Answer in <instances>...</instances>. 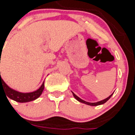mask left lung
Wrapping results in <instances>:
<instances>
[{"instance_id":"obj_1","label":"left lung","mask_w":135,"mask_h":135,"mask_svg":"<svg viewBox=\"0 0 135 135\" xmlns=\"http://www.w3.org/2000/svg\"><path fill=\"white\" fill-rule=\"evenodd\" d=\"M72 93H73V95L74 97L75 98V99H76V100H77L78 101L80 102V103H84V104H87V105H90V106H98V105H100V104H104V103H105L107 101V100H109V99H110V97H111L112 95H113V93H112V94H110V96L108 97L107 98H106V99H104V100H100V101L96 102V103H89V102H86V101H85V100H83V99H80V98H79V97L76 96V94H75V93H73V92H72Z\"/></svg>"}]
</instances>
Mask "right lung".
I'll return each instance as SVG.
<instances>
[{"label": "right lung", "mask_w": 135, "mask_h": 135, "mask_svg": "<svg viewBox=\"0 0 135 135\" xmlns=\"http://www.w3.org/2000/svg\"><path fill=\"white\" fill-rule=\"evenodd\" d=\"M44 88H45V81L42 83L41 87L35 91L31 93H21L9 87L1 77L0 73V90L1 89H3L4 91L6 93L7 97L18 103H27L38 99L42 94Z\"/></svg>", "instance_id": "obj_1"}]
</instances>
